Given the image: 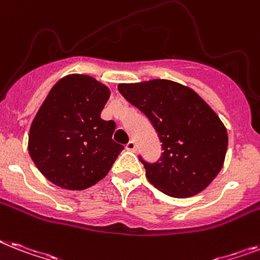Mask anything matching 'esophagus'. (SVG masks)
Wrapping results in <instances>:
<instances>
[{
    "label": "esophagus",
    "mask_w": 260,
    "mask_h": 260,
    "mask_svg": "<svg viewBox=\"0 0 260 260\" xmlns=\"http://www.w3.org/2000/svg\"><path fill=\"white\" fill-rule=\"evenodd\" d=\"M125 148L128 149V151H132V152H134L135 149H136V143H135L134 140H131L129 143H128V144L125 145Z\"/></svg>",
    "instance_id": "1"
}]
</instances>
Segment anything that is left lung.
<instances>
[{"label":"left lung","instance_id":"1","mask_svg":"<svg viewBox=\"0 0 260 260\" xmlns=\"http://www.w3.org/2000/svg\"><path fill=\"white\" fill-rule=\"evenodd\" d=\"M117 88L151 120L163 143L160 163L140 159L149 183L172 198L206 189L220 172L229 145L214 109L189 86L171 80L123 82Z\"/></svg>","mask_w":260,"mask_h":260}]
</instances>
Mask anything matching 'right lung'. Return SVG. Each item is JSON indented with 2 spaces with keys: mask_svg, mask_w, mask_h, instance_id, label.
Wrapping results in <instances>:
<instances>
[{
  "mask_svg": "<svg viewBox=\"0 0 260 260\" xmlns=\"http://www.w3.org/2000/svg\"><path fill=\"white\" fill-rule=\"evenodd\" d=\"M111 89L88 75L64 76L52 86L31 121L27 151L53 184L71 191L104 179L123 145L112 140L115 121L100 117Z\"/></svg>",
  "mask_w": 260,
  "mask_h": 260,
  "instance_id": "obj_1",
  "label": "right lung"
}]
</instances>
